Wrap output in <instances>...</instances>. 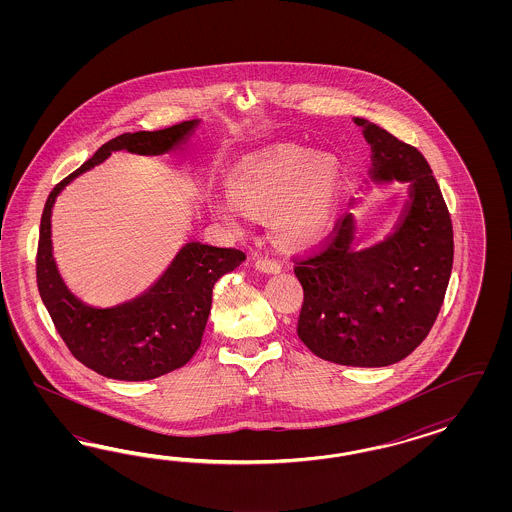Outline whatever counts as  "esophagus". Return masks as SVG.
<instances>
[{"label":"esophagus","mask_w":512,"mask_h":512,"mask_svg":"<svg viewBox=\"0 0 512 512\" xmlns=\"http://www.w3.org/2000/svg\"><path fill=\"white\" fill-rule=\"evenodd\" d=\"M255 268L261 270V272H266V274H278L279 270H281V263L276 261V259L263 257V259L255 261Z\"/></svg>","instance_id":"34e87169"}]
</instances>
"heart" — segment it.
Masks as SVG:
<instances>
[{"label":"heart","instance_id":"1","mask_svg":"<svg viewBox=\"0 0 512 512\" xmlns=\"http://www.w3.org/2000/svg\"><path fill=\"white\" fill-rule=\"evenodd\" d=\"M341 171L332 155L281 144L244 159L231 176V197L214 201L217 216L238 223L246 210H272L281 240L308 246L330 233L340 197Z\"/></svg>","mask_w":512,"mask_h":512}]
</instances>
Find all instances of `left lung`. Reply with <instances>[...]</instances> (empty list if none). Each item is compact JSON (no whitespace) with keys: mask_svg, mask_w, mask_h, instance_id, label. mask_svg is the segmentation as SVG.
I'll use <instances>...</instances> for the list:
<instances>
[{"mask_svg":"<svg viewBox=\"0 0 512 512\" xmlns=\"http://www.w3.org/2000/svg\"><path fill=\"white\" fill-rule=\"evenodd\" d=\"M355 124L372 146V184H409V202L394 233L372 248L353 249L349 214L295 264L304 289L296 334L323 360L381 368L411 355L434 326L452 270V221L424 155L364 118Z\"/></svg>","mask_w":512,"mask_h":512,"instance_id":"obj_1","label":"left lung"}]
</instances>
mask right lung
<instances>
[{"label":"right lung","mask_w":512,"mask_h":512,"mask_svg":"<svg viewBox=\"0 0 512 512\" xmlns=\"http://www.w3.org/2000/svg\"><path fill=\"white\" fill-rule=\"evenodd\" d=\"M197 124L199 120H189L109 140L48 195L37 246V287L67 349L78 362L103 377L148 381L187 364L201 347L217 279L244 263L246 253L187 242L146 293L112 308H93L73 295L60 276L50 240L52 206L63 187L103 163L112 152L167 154L178 148Z\"/></svg>","instance_id":"1"}]
</instances>
